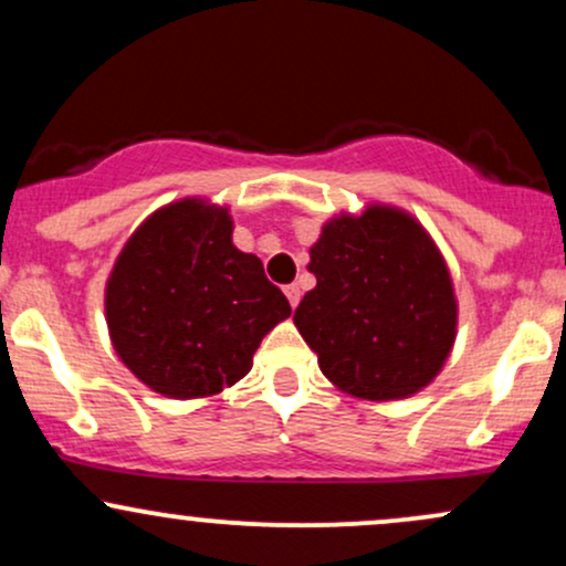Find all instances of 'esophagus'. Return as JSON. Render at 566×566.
I'll return each instance as SVG.
<instances>
[{"instance_id": "1", "label": "esophagus", "mask_w": 566, "mask_h": 566, "mask_svg": "<svg viewBox=\"0 0 566 566\" xmlns=\"http://www.w3.org/2000/svg\"><path fill=\"white\" fill-rule=\"evenodd\" d=\"M284 295H287V301H290L292 308H295V305L301 303V287H297V284H287V287H284Z\"/></svg>"}]
</instances>
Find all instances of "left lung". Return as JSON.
I'll use <instances>...</instances> for the list:
<instances>
[{
  "label": "left lung",
  "instance_id": "8db88e82",
  "mask_svg": "<svg viewBox=\"0 0 566 566\" xmlns=\"http://www.w3.org/2000/svg\"><path fill=\"white\" fill-rule=\"evenodd\" d=\"M308 271L316 287L295 327L335 388L396 401L437 378L458 335V301L439 247L409 212L367 205L327 220Z\"/></svg>",
  "mask_w": 566,
  "mask_h": 566
}]
</instances>
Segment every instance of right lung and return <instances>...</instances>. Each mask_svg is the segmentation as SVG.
Here are the masks:
<instances>
[{
  "instance_id": "1",
  "label": "right lung",
  "mask_w": 566,
  "mask_h": 566,
  "mask_svg": "<svg viewBox=\"0 0 566 566\" xmlns=\"http://www.w3.org/2000/svg\"><path fill=\"white\" fill-rule=\"evenodd\" d=\"M229 207L188 197L148 216L106 282V324L129 373L170 399L242 380L252 354L292 314L261 258L231 242Z\"/></svg>"
}]
</instances>
